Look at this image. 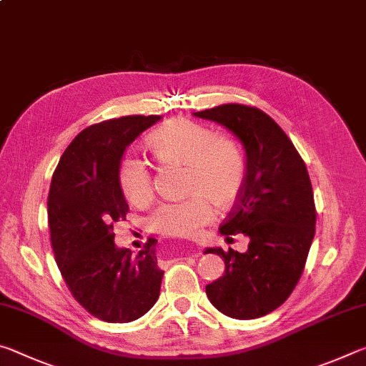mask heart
I'll use <instances>...</instances> for the list:
<instances>
[{
	"instance_id": "1",
	"label": "heart",
	"mask_w": 366,
	"mask_h": 366,
	"mask_svg": "<svg viewBox=\"0 0 366 366\" xmlns=\"http://www.w3.org/2000/svg\"><path fill=\"white\" fill-rule=\"evenodd\" d=\"M147 147L161 164H181L184 190L181 202H166L150 216L154 232L169 237H192L213 218V207L229 208L245 185L247 163L242 148L227 135L214 134L205 124L174 119L148 135ZM124 195L134 205L153 197L152 172L139 158H126L119 169Z\"/></svg>"
}]
</instances>
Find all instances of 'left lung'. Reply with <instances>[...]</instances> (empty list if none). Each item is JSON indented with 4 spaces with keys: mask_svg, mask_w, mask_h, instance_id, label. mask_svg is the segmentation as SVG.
<instances>
[{
    "mask_svg": "<svg viewBox=\"0 0 366 366\" xmlns=\"http://www.w3.org/2000/svg\"><path fill=\"white\" fill-rule=\"evenodd\" d=\"M194 114L231 131L247 157L244 190L219 232L226 239L247 235L249 249L205 250L226 264L224 274L207 286V295L226 317H264L292 294L315 237L317 209L307 166L286 132L262 109L229 103Z\"/></svg>",
    "mask_w": 366,
    "mask_h": 366,
    "instance_id": "left-lung-1",
    "label": "left lung"
}]
</instances>
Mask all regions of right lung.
Returning <instances> with one entry per match:
<instances>
[{"label":"right lung","mask_w":366,"mask_h":366,"mask_svg":"<svg viewBox=\"0 0 366 366\" xmlns=\"http://www.w3.org/2000/svg\"><path fill=\"white\" fill-rule=\"evenodd\" d=\"M161 116H124L84 129L61 157L48 194V224L58 268L80 305L108 323H129L159 297L157 239L144 250L114 244L113 222L129 205L119 182L126 148Z\"/></svg>","instance_id":"obj_1"}]
</instances>
